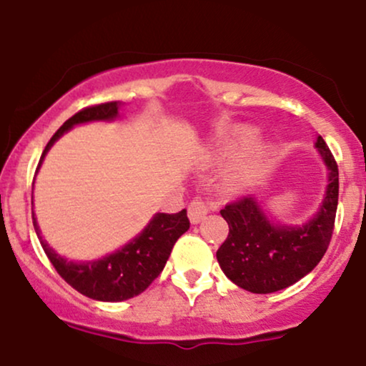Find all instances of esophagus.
I'll return each mask as SVG.
<instances>
[{
	"label": "esophagus",
	"mask_w": 366,
	"mask_h": 366,
	"mask_svg": "<svg viewBox=\"0 0 366 366\" xmlns=\"http://www.w3.org/2000/svg\"><path fill=\"white\" fill-rule=\"evenodd\" d=\"M211 207H214V204H212V202H209V201H204L202 197L192 199V202L187 207V214H189V219H191V223L192 224L201 223Z\"/></svg>",
	"instance_id": "obj_1"
}]
</instances>
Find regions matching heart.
<instances>
[{"instance_id":"obj_1","label":"heart","mask_w":366,"mask_h":366,"mask_svg":"<svg viewBox=\"0 0 366 366\" xmlns=\"http://www.w3.org/2000/svg\"><path fill=\"white\" fill-rule=\"evenodd\" d=\"M257 138V129L248 124H238L233 128L229 135V149H242ZM270 162V150L265 145H253L247 152H243L237 160L231 164L229 177L238 186H247L253 180L260 177L263 170Z\"/></svg>"}]
</instances>
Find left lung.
<instances>
[{
  "mask_svg": "<svg viewBox=\"0 0 366 366\" xmlns=\"http://www.w3.org/2000/svg\"><path fill=\"white\" fill-rule=\"evenodd\" d=\"M316 149L327 167V187L319 211L307 223H275L255 197L238 199L221 209L229 233L216 258L224 275L248 292L270 294L295 284L314 270L330 247L340 174L322 137H317Z\"/></svg>",
  "mask_w": 366,
  "mask_h": 366,
  "instance_id": "1",
  "label": "left lung"
}]
</instances>
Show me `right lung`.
<instances>
[{
    "instance_id": "1",
    "label": "right lung",
    "mask_w": 366,
    "mask_h": 366,
    "mask_svg": "<svg viewBox=\"0 0 366 366\" xmlns=\"http://www.w3.org/2000/svg\"><path fill=\"white\" fill-rule=\"evenodd\" d=\"M119 108H122L119 101H111V103L89 106L69 118L50 138L44 154H41L39 167L50 147L74 124L113 122L118 118ZM31 217H34V228L41 248L49 257L50 263L55 267L57 274L77 292L89 299L103 300V302H122V300L142 294L164 270L175 242L186 233L191 224L186 209L175 212V214L159 212L152 217L150 223L137 238H133L118 252L99 258V260L69 262L67 258L55 253V249L50 248L45 239H41L34 212H31Z\"/></svg>"
}]
</instances>
